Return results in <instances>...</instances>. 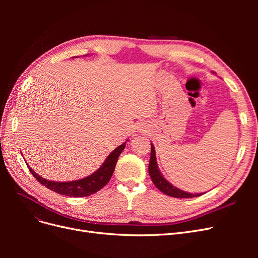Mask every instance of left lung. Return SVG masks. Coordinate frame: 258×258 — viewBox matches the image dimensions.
<instances>
[{
  "label": "left lung",
  "instance_id": "8db88e82",
  "mask_svg": "<svg viewBox=\"0 0 258 258\" xmlns=\"http://www.w3.org/2000/svg\"><path fill=\"white\" fill-rule=\"evenodd\" d=\"M148 172H150L151 178L155 186L157 187L159 190H161L163 194L168 195L170 197H174V198H192V197H197L201 196L202 194H189L183 191L181 189L176 188L173 185H171L167 179L161 175L159 172L158 167H157V162H156V155H155V148L152 145V150H151V160H150V165H148Z\"/></svg>",
  "mask_w": 258,
  "mask_h": 258
}]
</instances>
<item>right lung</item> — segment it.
Returning a JSON list of instances; mask_svg holds the SVG:
<instances>
[{
  "label": "right lung",
  "instance_id": "1",
  "mask_svg": "<svg viewBox=\"0 0 258 258\" xmlns=\"http://www.w3.org/2000/svg\"><path fill=\"white\" fill-rule=\"evenodd\" d=\"M126 143L121 144L108 155V157L103 162V165L101 166L95 173L91 175L79 179V181H72V182H52L47 181V179L43 178L38 174H36L34 171L31 169L29 166L30 172L32 175L45 187H47L48 189L53 190L54 192L64 195V196L69 197H87L92 194H96L101 188L108 183L110 181L113 172L115 170V166L117 159H118L119 155L123 151Z\"/></svg>",
  "mask_w": 258,
  "mask_h": 258
}]
</instances>
